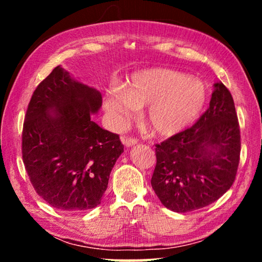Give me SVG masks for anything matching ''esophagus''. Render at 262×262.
<instances>
[{
  "label": "esophagus",
  "instance_id": "34e87169",
  "mask_svg": "<svg viewBox=\"0 0 262 262\" xmlns=\"http://www.w3.org/2000/svg\"><path fill=\"white\" fill-rule=\"evenodd\" d=\"M121 141H122V143L126 145V147H133V145H135V144H137V140H135V139H130V137H122L121 139Z\"/></svg>",
  "mask_w": 262,
  "mask_h": 262
}]
</instances>
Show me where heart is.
<instances>
[{
    "instance_id": "1",
    "label": "heart",
    "mask_w": 262,
    "mask_h": 262,
    "mask_svg": "<svg viewBox=\"0 0 262 262\" xmlns=\"http://www.w3.org/2000/svg\"><path fill=\"white\" fill-rule=\"evenodd\" d=\"M207 88L198 78L172 69L155 68L134 74L125 88L104 97V107L115 126L122 127L147 107L144 122L151 134L170 137L188 128L201 114Z\"/></svg>"
}]
</instances>
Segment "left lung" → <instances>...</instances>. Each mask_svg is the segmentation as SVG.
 <instances>
[{
    "label": "left lung",
    "instance_id": "8db88e82",
    "mask_svg": "<svg viewBox=\"0 0 262 262\" xmlns=\"http://www.w3.org/2000/svg\"><path fill=\"white\" fill-rule=\"evenodd\" d=\"M241 155V130L232 96L214 84L208 108L193 127L156 144L151 186L176 212L209 206L231 187Z\"/></svg>",
    "mask_w": 262,
    "mask_h": 262
}]
</instances>
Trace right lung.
<instances>
[{
  "mask_svg": "<svg viewBox=\"0 0 262 262\" xmlns=\"http://www.w3.org/2000/svg\"><path fill=\"white\" fill-rule=\"evenodd\" d=\"M101 94L57 66L35 89L23 127V162L35 192L55 209L100 205L123 144L94 121Z\"/></svg>",
  "mask_w": 262,
  "mask_h": 262,
  "instance_id": "right-lung-1",
  "label": "right lung"
}]
</instances>
